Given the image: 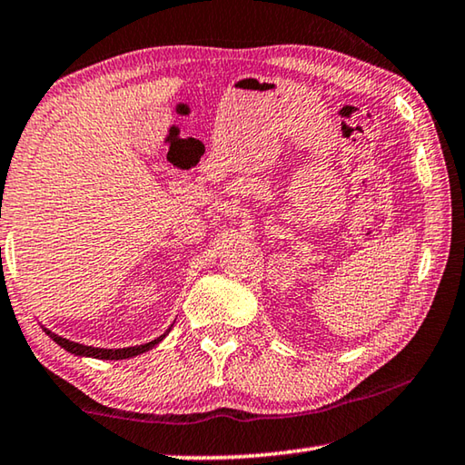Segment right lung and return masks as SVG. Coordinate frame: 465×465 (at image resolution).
Here are the masks:
<instances>
[{"mask_svg":"<svg viewBox=\"0 0 465 465\" xmlns=\"http://www.w3.org/2000/svg\"><path fill=\"white\" fill-rule=\"evenodd\" d=\"M45 333L54 339L57 345H62L65 351L70 353H76V356H88V358H99V360H124V358H132V356H138V353H144L153 350L154 345H157L161 339L165 335H161L157 339H153L149 343H143V345H134V348H122V350H103V348H91V345H83V343H76V341H70V339H64L60 335L51 333L49 329H45Z\"/></svg>","mask_w":465,"mask_h":465,"instance_id":"1","label":"right lung"}]
</instances>
